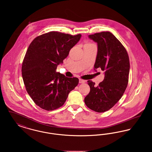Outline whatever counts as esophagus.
Returning a JSON list of instances; mask_svg holds the SVG:
<instances>
[{"instance_id": "1", "label": "esophagus", "mask_w": 152, "mask_h": 152, "mask_svg": "<svg viewBox=\"0 0 152 152\" xmlns=\"http://www.w3.org/2000/svg\"><path fill=\"white\" fill-rule=\"evenodd\" d=\"M86 80H84L79 79V83L80 84H82V83H86Z\"/></svg>"}]
</instances>
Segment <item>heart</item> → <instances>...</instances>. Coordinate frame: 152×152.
Returning a JSON list of instances; mask_svg holds the SVG:
<instances>
[{"instance_id": "heart-1", "label": "heart", "mask_w": 152, "mask_h": 152, "mask_svg": "<svg viewBox=\"0 0 152 152\" xmlns=\"http://www.w3.org/2000/svg\"><path fill=\"white\" fill-rule=\"evenodd\" d=\"M92 44H91V43H87L86 44V45H92Z\"/></svg>"}]
</instances>
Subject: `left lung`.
I'll use <instances>...</instances> for the list:
<instances>
[{
	"label": "left lung",
	"mask_w": 152,
	"mask_h": 152,
	"mask_svg": "<svg viewBox=\"0 0 152 152\" xmlns=\"http://www.w3.org/2000/svg\"><path fill=\"white\" fill-rule=\"evenodd\" d=\"M88 37L98 46L94 69L101 68L105 76L97 86L88 81L90 92L84 102L89 108L101 113L112 108L123 96L128 83L129 58L123 44L110 32L96 33Z\"/></svg>",
	"instance_id": "1"
}]
</instances>
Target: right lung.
I'll return each instance as SVG.
<instances>
[{
	"label": "right lung",
	"instance_id": "obj_1",
	"mask_svg": "<svg viewBox=\"0 0 152 152\" xmlns=\"http://www.w3.org/2000/svg\"><path fill=\"white\" fill-rule=\"evenodd\" d=\"M81 36L51 31L29 44L22 64V77L27 93L40 108L49 111L61 107L78 85V78L66 77L56 70Z\"/></svg>",
	"mask_w": 152,
	"mask_h": 152
}]
</instances>
